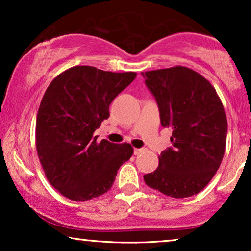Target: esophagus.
I'll return each instance as SVG.
<instances>
[{
	"label": "esophagus",
	"mask_w": 251,
	"mask_h": 251,
	"mask_svg": "<svg viewBox=\"0 0 251 251\" xmlns=\"http://www.w3.org/2000/svg\"><path fill=\"white\" fill-rule=\"evenodd\" d=\"M144 152V149H135L133 150V154H135V155H139L140 153H143Z\"/></svg>",
	"instance_id": "esophagus-1"
}]
</instances>
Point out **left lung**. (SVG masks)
Returning <instances> with one entry per match:
<instances>
[{"instance_id":"1","label":"left lung","mask_w":251,"mask_h":251,"mask_svg":"<svg viewBox=\"0 0 251 251\" xmlns=\"http://www.w3.org/2000/svg\"><path fill=\"white\" fill-rule=\"evenodd\" d=\"M155 97L161 125L171 128L173 147L159 156V167L144 176L153 190L183 199L209 184L225 153L227 119L210 82L185 66L142 73Z\"/></svg>"}]
</instances>
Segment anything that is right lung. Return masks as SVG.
Instances as JSON below:
<instances>
[{"instance_id":"right-lung-1","label":"right lung","mask_w":251,"mask_h":251,"mask_svg":"<svg viewBox=\"0 0 251 251\" xmlns=\"http://www.w3.org/2000/svg\"><path fill=\"white\" fill-rule=\"evenodd\" d=\"M136 76L74 66L44 92L36 116L37 155L49 183L70 200L84 202L108 192L133 154L130 144L97 142L94 132L108 119L113 99Z\"/></svg>"}]
</instances>
